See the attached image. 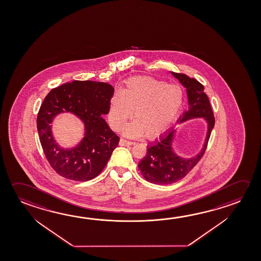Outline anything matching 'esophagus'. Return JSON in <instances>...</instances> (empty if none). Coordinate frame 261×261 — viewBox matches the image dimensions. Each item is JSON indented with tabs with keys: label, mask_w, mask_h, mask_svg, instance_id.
<instances>
[{
	"label": "esophagus",
	"mask_w": 261,
	"mask_h": 261,
	"mask_svg": "<svg viewBox=\"0 0 261 261\" xmlns=\"http://www.w3.org/2000/svg\"><path fill=\"white\" fill-rule=\"evenodd\" d=\"M119 144L120 146H132L133 144H134V142L128 141V140H126V139H124V138H121V139H120Z\"/></svg>",
	"instance_id": "1"
}]
</instances>
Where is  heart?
<instances>
[{"label": "heart", "mask_w": 261, "mask_h": 261, "mask_svg": "<svg viewBox=\"0 0 261 261\" xmlns=\"http://www.w3.org/2000/svg\"><path fill=\"white\" fill-rule=\"evenodd\" d=\"M183 92L177 84H167L152 77H133L120 92L111 98L108 120L119 130L133 116L136 120L124 128L129 137H155L164 132L177 117L183 105Z\"/></svg>", "instance_id": "obj_1"}]
</instances>
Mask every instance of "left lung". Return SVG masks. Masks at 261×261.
I'll list each match as a JSON object with an SVG mask.
<instances>
[{
    "label": "left lung",
    "instance_id": "left-lung-1",
    "mask_svg": "<svg viewBox=\"0 0 261 261\" xmlns=\"http://www.w3.org/2000/svg\"><path fill=\"white\" fill-rule=\"evenodd\" d=\"M187 89L190 107L183 114L180 122L194 117H204L208 123V133L201 152L192 159H181L172 150L175 130L171 129L164 136L147 146L146 155L138 164L143 177L147 181L159 185H168L184 178L204 155L211 132L215 126V119L210 101L204 92V87L197 80L186 74L171 72Z\"/></svg>",
    "mask_w": 261,
    "mask_h": 261
}]
</instances>
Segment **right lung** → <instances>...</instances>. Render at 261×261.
<instances>
[{
	"mask_svg": "<svg viewBox=\"0 0 261 261\" xmlns=\"http://www.w3.org/2000/svg\"><path fill=\"white\" fill-rule=\"evenodd\" d=\"M114 92L108 83L74 81L52 89L44 99L37 115V132L46 160L61 177L87 181L105 169L120 140L101 117L108 114ZM63 111L77 115L86 124V137L72 150L61 149L50 133L51 120Z\"/></svg>",
	"mask_w": 261,
	"mask_h": 261,
	"instance_id": "1",
	"label": "right lung"
}]
</instances>
